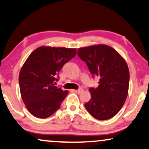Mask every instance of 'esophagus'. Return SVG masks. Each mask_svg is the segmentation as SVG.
I'll return each instance as SVG.
<instances>
[{
	"label": "esophagus",
	"instance_id": "obj_1",
	"mask_svg": "<svg viewBox=\"0 0 149 149\" xmlns=\"http://www.w3.org/2000/svg\"><path fill=\"white\" fill-rule=\"evenodd\" d=\"M73 91H74V93H77V94H80V93H81L82 92L84 91V89L81 88H79L78 90H73Z\"/></svg>",
	"mask_w": 149,
	"mask_h": 149
}]
</instances>
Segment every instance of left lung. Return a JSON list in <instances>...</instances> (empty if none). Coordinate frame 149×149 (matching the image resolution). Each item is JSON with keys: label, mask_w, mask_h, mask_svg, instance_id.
<instances>
[{"label": "left lung", "mask_w": 149, "mask_h": 149, "mask_svg": "<svg viewBox=\"0 0 149 149\" xmlns=\"http://www.w3.org/2000/svg\"><path fill=\"white\" fill-rule=\"evenodd\" d=\"M77 54L94 78L98 87L90 88L91 100L84 104L88 112L99 120L115 116L124 104L129 86V70L126 61L113 47L92 45L77 49Z\"/></svg>", "instance_id": "left-lung-1"}]
</instances>
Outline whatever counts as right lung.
<instances>
[{
	"label": "right lung",
	"instance_id": "add662e5",
	"mask_svg": "<svg viewBox=\"0 0 149 149\" xmlns=\"http://www.w3.org/2000/svg\"><path fill=\"white\" fill-rule=\"evenodd\" d=\"M77 49L39 47L31 53L21 70L19 87L29 112L45 119L54 114L68 94L54 86L64 64L74 57Z\"/></svg>",
	"mask_w": 149,
	"mask_h": 149
}]
</instances>
